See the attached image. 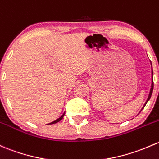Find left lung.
<instances>
[{
  "label": "left lung",
  "instance_id": "left-lung-1",
  "mask_svg": "<svg viewBox=\"0 0 159 159\" xmlns=\"http://www.w3.org/2000/svg\"><path fill=\"white\" fill-rule=\"evenodd\" d=\"M152 75L153 76V71H152ZM153 80V79H152ZM153 86H154V84H153V81H152V87H151V90H150V92H149V95H148V99H147V101H146V103H145V105H144V107H143V108L145 107V106H146V104L147 103V102H148V101H149V99H150V98H151V96H152V91H153Z\"/></svg>",
  "mask_w": 159,
  "mask_h": 159
}]
</instances>
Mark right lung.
I'll list each match as a JSON object with an SVG mask.
<instances>
[{"label":"right lung","instance_id":"obj_1","mask_svg":"<svg viewBox=\"0 0 159 159\" xmlns=\"http://www.w3.org/2000/svg\"><path fill=\"white\" fill-rule=\"evenodd\" d=\"M64 115H65V113H64V114H63L62 116H61V117H59V118H58V119H57V120H55V121H53V122H52V123H49V124H54V123H58V122H59L60 120H61V119H62V118H63V116H64Z\"/></svg>","mask_w":159,"mask_h":159}]
</instances>
